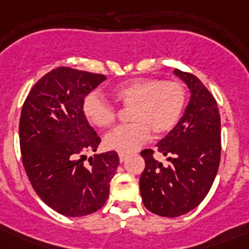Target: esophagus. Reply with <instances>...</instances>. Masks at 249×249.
<instances>
[{"label":"esophagus","mask_w":249,"mask_h":249,"mask_svg":"<svg viewBox=\"0 0 249 249\" xmlns=\"http://www.w3.org/2000/svg\"><path fill=\"white\" fill-rule=\"evenodd\" d=\"M128 156L125 155V154H119V159H120V163H124L125 160H126Z\"/></svg>","instance_id":"34e87169"}]
</instances>
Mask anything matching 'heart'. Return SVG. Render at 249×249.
I'll return each mask as SVG.
<instances>
[{"label":"heart","instance_id":"heart-1","mask_svg":"<svg viewBox=\"0 0 249 249\" xmlns=\"http://www.w3.org/2000/svg\"><path fill=\"white\" fill-rule=\"evenodd\" d=\"M113 98L125 108H130L132 124L119 126L105 138L109 150L130 154L150 137L164 136L178 124L186 105V89L179 81L159 79H134L119 84L112 90ZM83 113L90 124L101 129L112 126L116 109L97 93L88 94L83 101Z\"/></svg>","mask_w":249,"mask_h":249}]
</instances>
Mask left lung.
I'll return each mask as SVG.
<instances>
[{"label":"left lung","instance_id":"obj_1","mask_svg":"<svg viewBox=\"0 0 249 249\" xmlns=\"http://www.w3.org/2000/svg\"><path fill=\"white\" fill-rule=\"evenodd\" d=\"M190 90V102L178 124L160 141L158 151L168 165L141 152L144 170L140 189L144 207L161 217H178L193 211L207 196L221 159V117L211 91L193 73L174 70Z\"/></svg>","mask_w":249,"mask_h":249}]
</instances>
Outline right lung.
I'll return each mask as SVG.
<instances>
[{"mask_svg":"<svg viewBox=\"0 0 249 249\" xmlns=\"http://www.w3.org/2000/svg\"><path fill=\"white\" fill-rule=\"evenodd\" d=\"M106 76L58 67L42 76L27 95L19 121L21 161L36 194L55 212L83 217L101 209L119 165L115 151L101 143L83 113L84 98Z\"/></svg>","mask_w":249,"mask_h":249,"instance_id":"obj_1","label":"right lung"}]
</instances>
